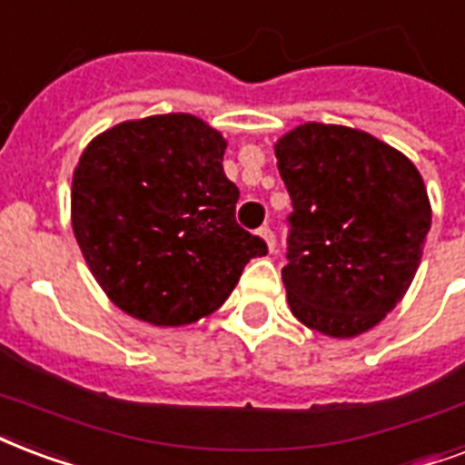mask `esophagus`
Instances as JSON below:
<instances>
[{
    "label": "esophagus",
    "instance_id": "1",
    "mask_svg": "<svg viewBox=\"0 0 465 465\" xmlns=\"http://www.w3.org/2000/svg\"><path fill=\"white\" fill-rule=\"evenodd\" d=\"M258 236H261V239L265 241V246H268V251H272V248H275V239H272V232L271 229H268V226H261V229H258Z\"/></svg>",
    "mask_w": 465,
    "mask_h": 465
}]
</instances>
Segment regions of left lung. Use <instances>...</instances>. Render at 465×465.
<instances>
[{
	"label": "left lung",
	"instance_id": "8db88e82",
	"mask_svg": "<svg viewBox=\"0 0 465 465\" xmlns=\"http://www.w3.org/2000/svg\"><path fill=\"white\" fill-rule=\"evenodd\" d=\"M292 200L290 312L331 339L363 334L412 285L431 226L420 170L366 131L307 122L275 141Z\"/></svg>",
	"mask_w": 465,
	"mask_h": 465
}]
</instances>
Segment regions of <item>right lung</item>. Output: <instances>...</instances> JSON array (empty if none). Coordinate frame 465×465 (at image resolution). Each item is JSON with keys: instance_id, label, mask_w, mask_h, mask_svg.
<instances>
[{"instance_id": "1", "label": "right lung", "mask_w": 465, "mask_h": 465, "mask_svg": "<svg viewBox=\"0 0 465 465\" xmlns=\"http://www.w3.org/2000/svg\"><path fill=\"white\" fill-rule=\"evenodd\" d=\"M226 138L193 114H155L102 131L73 173L70 219L104 295L153 327L219 310L243 265L268 248L236 224Z\"/></svg>"}]
</instances>
